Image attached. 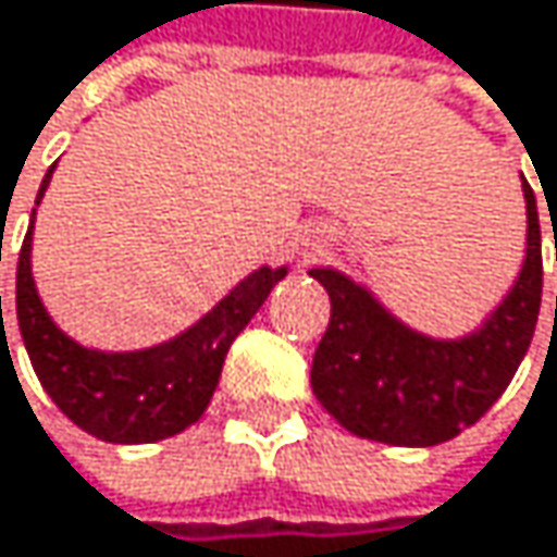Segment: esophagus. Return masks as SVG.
I'll list each match as a JSON object with an SVG mask.
<instances>
[{
	"label": "esophagus",
	"mask_w": 557,
	"mask_h": 557,
	"mask_svg": "<svg viewBox=\"0 0 557 557\" xmlns=\"http://www.w3.org/2000/svg\"><path fill=\"white\" fill-rule=\"evenodd\" d=\"M320 247H323V237H320V234H310V237L304 240V257H313Z\"/></svg>",
	"instance_id": "esophagus-1"
}]
</instances>
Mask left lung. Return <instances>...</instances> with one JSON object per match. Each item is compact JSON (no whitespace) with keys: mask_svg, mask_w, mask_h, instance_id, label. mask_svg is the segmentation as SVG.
<instances>
[{"mask_svg":"<svg viewBox=\"0 0 557 557\" xmlns=\"http://www.w3.org/2000/svg\"><path fill=\"white\" fill-rule=\"evenodd\" d=\"M522 195L525 257L519 276L499 307L460 339L411 330L336 267L310 270L333 304L310 385L349 434L392 447H434L476 424L499 401L529 352L542 307V227L525 178Z\"/></svg>","mask_w":557,"mask_h":557,"instance_id":"obj_1","label":"left lung"}]
</instances>
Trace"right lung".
Masks as SVG:
<instances>
[{
  "mask_svg": "<svg viewBox=\"0 0 557 557\" xmlns=\"http://www.w3.org/2000/svg\"><path fill=\"white\" fill-rule=\"evenodd\" d=\"M51 172L54 165L41 178L35 205L45 198ZM32 231L35 211L15 273V317L22 343L48 398L81 431L107 444H152L195 424L218 388L231 343L263 307L276 281L287 276V267H257L198 323L169 343L136 352H103L74 343L48 317L32 276Z\"/></svg>",
  "mask_w": 557,
  "mask_h": 557,
  "instance_id": "obj_1",
  "label": "right lung"
}]
</instances>
